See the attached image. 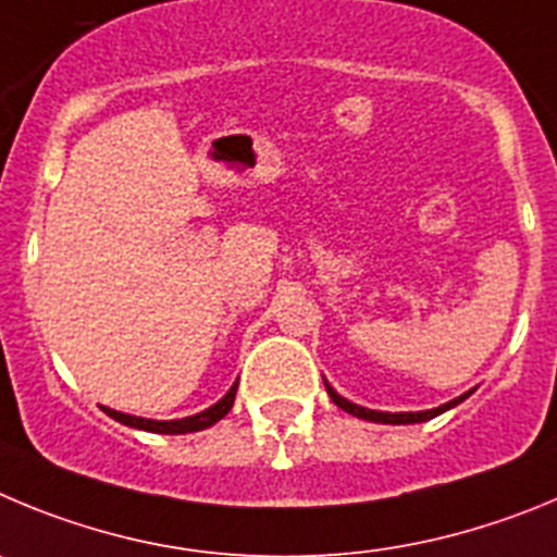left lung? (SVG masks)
Returning <instances> with one entry per match:
<instances>
[{"mask_svg":"<svg viewBox=\"0 0 557 557\" xmlns=\"http://www.w3.org/2000/svg\"><path fill=\"white\" fill-rule=\"evenodd\" d=\"M324 388H327L330 399H333V403L338 405L341 410H347V413L358 416V419H366V422H377V424H416V422H428V419H433V416H438V413H444V410H449V408H455V405H460L466 397H472V391H474V388L466 391V394H460V397H455V399H449V403L438 405V408L416 410V413H413V410H408V413H388V410H372V408H363V405L349 403L347 397H341L338 391H335L333 385L327 383V380H324Z\"/></svg>","mask_w":557,"mask_h":557,"instance_id":"obj_1","label":"left lung"}]
</instances>
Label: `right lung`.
Returning <instances> with one entry per match:
<instances>
[{"label": "right lung", "mask_w": 557, "mask_h": 557, "mask_svg": "<svg viewBox=\"0 0 557 557\" xmlns=\"http://www.w3.org/2000/svg\"><path fill=\"white\" fill-rule=\"evenodd\" d=\"M235 391H238V380L230 385V391L219 399L216 405H210V408L199 410L194 416H185V419H169V422H160V419H144V416H129L122 413V410H113V408H104V413L110 419H116V422L127 424V428H138V430H149V433H169V435H180V433H197V430L210 428V424H216L219 419L230 413L235 403Z\"/></svg>", "instance_id": "right-lung-1"}]
</instances>
